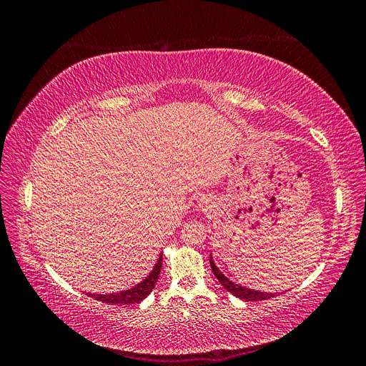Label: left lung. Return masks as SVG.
Here are the masks:
<instances>
[{"label": "left lung", "instance_id": "obj_1", "mask_svg": "<svg viewBox=\"0 0 366 366\" xmlns=\"http://www.w3.org/2000/svg\"><path fill=\"white\" fill-rule=\"evenodd\" d=\"M209 262H210V269H212L214 274L217 276L218 282L224 287L227 292H230L234 296L239 297V299H246V301H265V299H270L274 296V293H267V292H259V290H253V289H246L239 284L232 282L229 278L219 272V269L215 265L214 258L209 257Z\"/></svg>", "mask_w": 366, "mask_h": 366}]
</instances>
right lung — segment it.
Masks as SVG:
<instances>
[{
	"instance_id": "obj_1",
	"label": "right lung",
	"mask_w": 366,
	"mask_h": 366,
	"mask_svg": "<svg viewBox=\"0 0 366 366\" xmlns=\"http://www.w3.org/2000/svg\"><path fill=\"white\" fill-rule=\"evenodd\" d=\"M162 261L163 257L160 254V258L157 261V264L154 265L152 272L147 276L145 280H143L140 284H137L136 287H132L129 290L125 292H120V293H109V295H90L92 297L97 299V301L101 302H107V304H120V305H125V304H136L140 302L145 299L151 292L154 287L157 284L159 280V274H160V269H162Z\"/></svg>"
}]
</instances>
